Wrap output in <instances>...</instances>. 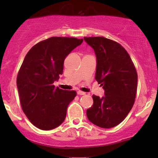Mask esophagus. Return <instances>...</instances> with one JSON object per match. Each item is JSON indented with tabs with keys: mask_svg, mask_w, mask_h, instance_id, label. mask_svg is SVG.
<instances>
[{
	"mask_svg": "<svg viewBox=\"0 0 158 158\" xmlns=\"http://www.w3.org/2000/svg\"><path fill=\"white\" fill-rule=\"evenodd\" d=\"M77 94H78V95H85V92H82V91H78Z\"/></svg>",
	"mask_w": 158,
	"mask_h": 158,
	"instance_id": "esophagus-1",
	"label": "esophagus"
}]
</instances>
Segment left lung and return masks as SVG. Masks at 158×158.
Returning a JSON list of instances; mask_svg holds the SVG:
<instances>
[{
    "label": "left lung",
    "instance_id": "8db88e82",
    "mask_svg": "<svg viewBox=\"0 0 158 158\" xmlns=\"http://www.w3.org/2000/svg\"><path fill=\"white\" fill-rule=\"evenodd\" d=\"M97 58L95 79L105 89V96L93 95V105L87 109L92 123L103 128L119 125L135 103L138 73L130 56L121 44L102 36L84 37Z\"/></svg>",
    "mask_w": 158,
    "mask_h": 158
}]
</instances>
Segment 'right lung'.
Returning a JSON list of instances; mask_svg holds the SVG:
<instances>
[{
  "label": "right lung",
  "mask_w": 158,
  "mask_h": 158,
  "mask_svg": "<svg viewBox=\"0 0 158 158\" xmlns=\"http://www.w3.org/2000/svg\"><path fill=\"white\" fill-rule=\"evenodd\" d=\"M83 40L52 36L37 43L27 53L17 77L20 102L29 121L41 130H51L65 120L74 90L55 87L66 57Z\"/></svg>",
  "instance_id": "right-lung-1"
}]
</instances>
